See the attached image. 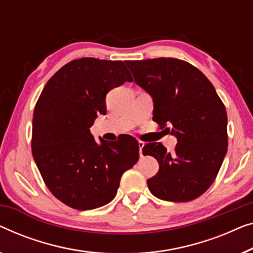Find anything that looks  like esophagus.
<instances>
[{
    "instance_id": "esophagus-1",
    "label": "esophagus",
    "mask_w": 253,
    "mask_h": 253,
    "mask_svg": "<svg viewBox=\"0 0 253 253\" xmlns=\"http://www.w3.org/2000/svg\"><path fill=\"white\" fill-rule=\"evenodd\" d=\"M138 146H139V153H140V157H142V148H144L145 142L144 141H138Z\"/></svg>"
}]
</instances>
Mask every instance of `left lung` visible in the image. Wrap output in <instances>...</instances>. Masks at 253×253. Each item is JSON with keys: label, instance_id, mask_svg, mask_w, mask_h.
<instances>
[{"label": "left lung", "instance_id": "obj_1", "mask_svg": "<svg viewBox=\"0 0 253 253\" xmlns=\"http://www.w3.org/2000/svg\"><path fill=\"white\" fill-rule=\"evenodd\" d=\"M134 82L151 94L153 121L177 138L174 153L149 142L159 172L148 179L154 196L188 202L202 195L217 177L227 153V113L214 86L202 72L175 58L127 60Z\"/></svg>", "mask_w": 253, "mask_h": 253}]
</instances>
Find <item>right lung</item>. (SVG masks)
Here are the masks:
<instances>
[{
  "label": "right lung",
  "instance_id": "1",
  "mask_svg": "<svg viewBox=\"0 0 253 253\" xmlns=\"http://www.w3.org/2000/svg\"><path fill=\"white\" fill-rule=\"evenodd\" d=\"M132 82L121 60L81 58L63 66L45 84L33 115L32 153L46 187L76 210L114 199L122 174L139 159L132 137L94 140V120L106 114V94Z\"/></svg>",
  "mask_w": 253,
  "mask_h": 253
}]
</instances>
